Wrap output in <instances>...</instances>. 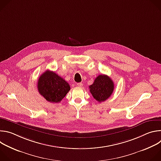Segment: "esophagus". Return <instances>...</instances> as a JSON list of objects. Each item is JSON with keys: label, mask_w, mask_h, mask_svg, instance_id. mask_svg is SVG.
Returning a JSON list of instances; mask_svg holds the SVG:
<instances>
[{"label": "esophagus", "mask_w": 161, "mask_h": 161, "mask_svg": "<svg viewBox=\"0 0 161 161\" xmlns=\"http://www.w3.org/2000/svg\"><path fill=\"white\" fill-rule=\"evenodd\" d=\"M77 86H79V87H81L83 86V83H78Z\"/></svg>", "instance_id": "34e87169"}]
</instances>
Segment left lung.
<instances>
[{
    "label": "left lung",
    "instance_id": "obj_1",
    "mask_svg": "<svg viewBox=\"0 0 161 161\" xmlns=\"http://www.w3.org/2000/svg\"><path fill=\"white\" fill-rule=\"evenodd\" d=\"M90 92L94 98L99 103L108 99L114 90V83L107 75H99L92 85L89 86Z\"/></svg>",
    "mask_w": 161,
    "mask_h": 161
}]
</instances>
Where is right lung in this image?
<instances>
[{
    "instance_id": "1",
    "label": "right lung",
    "mask_w": 161,
    "mask_h": 161,
    "mask_svg": "<svg viewBox=\"0 0 161 161\" xmlns=\"http://www.w3.org/2000/svg\"><path fill=\"white\" fill-rule=\"evenodd\" d=\"M70 86L62 78L53 71H46L39 78L37 90L47 101L58 103L70 90Z\"/></svg>"
}]
</instances>
